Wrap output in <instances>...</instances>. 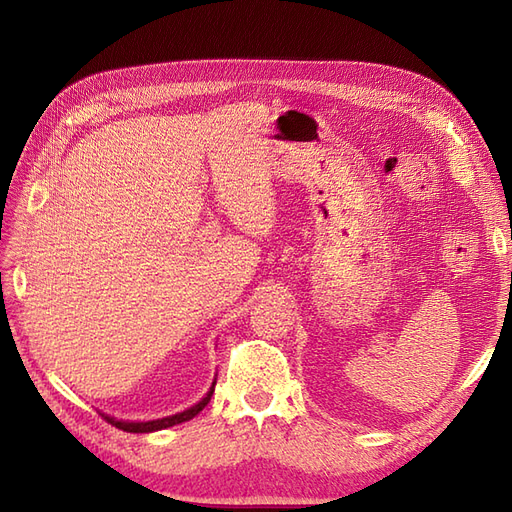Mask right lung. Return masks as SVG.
Returning <instances> with one entry per match:
<instances>
[{
  "label": "right lung",
  "mask_w": 512,
  "mask_h": 512,
  "mask_svg": "<svg viewBox=\"0 0 512 512\" xmlns=\"http://www.w3.org/2000/svg\"><path fill=\"white\" fill-rule=\"evenodd\" d=\"M213 391H215V382L211 384V389H209V393L198 401L196 406H192V408H188V410H183V412H179V414H173V416H164V418H156V421H145V423H130V421H117V418H113V416H106V414H102L108 423L111 425H115L117 429H123V431H130V433H149V431H160V429H166V427H173V425H179V423H185V421H190V418H194L200 410H203L207 404H209V399H211V395H213Z\"/></svg>",
  "instance_id": "1"
}]
</instances>
